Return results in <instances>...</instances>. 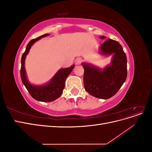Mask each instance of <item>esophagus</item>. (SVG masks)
Returning a JSON list of instances; mask_svg holds the SVG:
<instances>
[{
	"instance_id": "obj_1",
	"label": "esophagus",
	"mask_w": 152,
	"mask_h": 152,
	"mask_svg": "<svg viewBox=\"0 0 152 152\" xmlns=\"http://www.w3.org/2000/svg\"><path fill=\"white\" fill-rule=\"evenodd\" d=\"M82 62V59L81 58H77L75 59V63L77 65H80Z\"/></svg>"
}]
</instances>
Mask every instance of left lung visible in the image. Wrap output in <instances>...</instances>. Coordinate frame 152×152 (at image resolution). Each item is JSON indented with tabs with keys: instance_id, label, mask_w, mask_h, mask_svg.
<instances>
[{
	"instance_id": "left-lung-1",
	"label": "left lung",
	"mask_w": 152,
	"mask_h": 152,
	"mask_svg": "<svg viewBox=\"0 0 152 152\" xmlns=\"http://www.w3.org/2000/svg\"><path fill=\"white\" fill-rule=\"evenodd\" d=\"M104 39L105 37H100ZM103 54H113L111 65L103 70L82 63L84 69V85L86 91L96 98L107 99L112 98L126 81L127 57L122 45L117 41L108 39L100 48Z\"/></svg>"
}]
</instances>
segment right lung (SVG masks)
Returning <instances> with one entry per match:
<instances>
[{"mask_svg": "<svg viewBox=\"0 0 152 152\" xmlns=\"http://www.w3.org/2000/svg\"><path fill=\"white\" fill-rule=\"evenodd\" d=\"M49 34H45L41 35L39 37L31 40L29 43L27 44L26 50L23 54L21 57V66L20 70V75L23 84L28 90L31 96L35 99L42 102H50L58 99L62 94L63 91L65 88V82L67 77L72 72L74 65L67 68H63L59 70L56 75L51 79L48 84L41 86H35L30 84L26 79V72L25 69V60L27 54H28L31 46L37 40L40 39L49 35Z\"/></svg>", "mask_w": 152, "mask_h": 152, "instance_id": "obj_1", "label": "right lung"}]
</instances>
